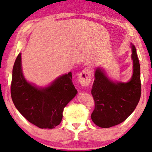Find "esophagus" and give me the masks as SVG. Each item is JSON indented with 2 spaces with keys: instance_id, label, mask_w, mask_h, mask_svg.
Wrapping results in <instances>:
<instances>
[{
  "instance_id": "obj_1",
  "label": "esophagus",
  "mask_w": 152,
  "mask_h": 152,
  "mask_svg": "<svg viewBox=\"0 0 152 152\" xmlns=\"http://www.w3.org/2000/svg\"><path fill=\"white\" fill-rule=\"evenodd\" d=\"M92 70L90 67H85L78 76V81L83 86H87L91 82Z\"/></svg>"
}]
</instances>
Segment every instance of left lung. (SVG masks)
<instances>
[{
    "instance_id": "8db88e82",
    "label": "left lung",
    "mask_w": 152,
    "mask_h": 152,
    "mask_svg": "<svg viewBox=\"0 0 152 152\" xmlns=\"http://www.w3.org/2000/svg\"><path fill=\"white\" fill-rule=\"evenodd\" d=\"M133 75L127 83L110 80L102 69L95 72L91 94L95 107L91 118L97 126L109 128L125 121L135 110L141 95L140 68L136 50L132 46Z\"/></svg>"
}]
</instances>
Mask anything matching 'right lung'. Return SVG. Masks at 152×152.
I'll list each match as a JSON object with an SVG mask.
<instances>
[{
  "label": "right lung",
  "instance_id": "obj_1",
  "mask_svg": "<svg viewBox=\"0 0 152 152\" xmlns=\"http://www.w3.org/2000/svg\"><path fill=\"white\" fill-rule=\"evenodd\" d=\"M72 78L69 72L58 77L49 87L38 88L23 76L20 53L12 71V101L29 123L41 129H53L61 123L64 108L77 94Z\"/></svg>",
  "mask_w": 152,
  "mask_h": 152
}]
</instances>
